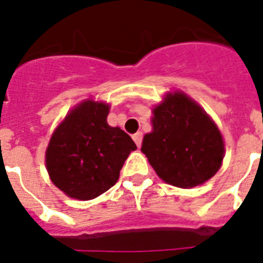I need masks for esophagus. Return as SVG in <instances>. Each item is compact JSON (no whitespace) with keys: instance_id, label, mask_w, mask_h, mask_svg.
<instances>
[{"instance_id":"1","label":"esophagus","mask_w":263,"mask_h":263,"mask_svg":"<svg viewBox=\"0 0 263 263\" xmlns=\"http://www.w3.org/2000/svg\"><path fill=\"white\" fill-rule=\"evenodd\" d=\"M142 138H143V134L141 133V132H137L136 134H133L134 142H136V145L138 146V147H141V145H142Z\"/></svg>"}]
</instances>
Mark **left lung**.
<instances>
[{"label": "left lung", "mask_w": 263, "mask_h": 263, "mask_svg": "<svg viewBox=\"0 0 263 263\" xmlns=\"http://www.w3.org/2000/svg\"><path fill=\"white\" fill-rule=\"evenodd\" d=\"M153 115V132L143 137L141 152L162 180L192 188L217 173L224 159V141L196 101L183 92L167 93Z\"/></svg>", "instance_id": "left-lung-1"}]
</instances>
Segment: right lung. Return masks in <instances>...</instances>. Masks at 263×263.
Instances as JSON below:
<instances>
[{
	"label": "right lung",
	"mask_w": 263,
	"mask_h": 263,
	"mask_svg": "<svg viewBox=\"0 0 263 263\" xmlns=\"http://www.w3.org/2000/svg\"><path fill=\"white\" fill-rule=\"evenodd\" d=\"M108 115V104L85 100L53 132L46 167L53 184L67 196L90 200L108 191L137 148L124 130L109 126Z\"/></svg>",
	"instance_id": "obj_1"
}]
</instances>
